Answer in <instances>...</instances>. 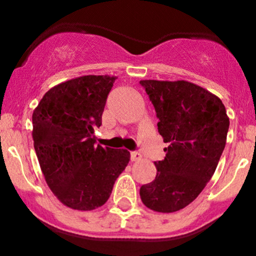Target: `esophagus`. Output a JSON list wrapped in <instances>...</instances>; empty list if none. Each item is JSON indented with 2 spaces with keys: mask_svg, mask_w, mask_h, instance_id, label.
<instances>
[{
  "mask_svg": "<svg viewBox=\"0 0 256 256\" xmlns=\"http://www.w3.org/2000/svg\"><path fill=\"white\" fill-rule=\"evenodd\" d=\"M142 158V156H141V154H138V152H131V161L136 162V161H140V160Z\"/></svg>",
  "mask_w": 256,
  "mask_h": 256,
  "instance_id": "34e87169",
  "label": "esophagus"
}]
</instances>
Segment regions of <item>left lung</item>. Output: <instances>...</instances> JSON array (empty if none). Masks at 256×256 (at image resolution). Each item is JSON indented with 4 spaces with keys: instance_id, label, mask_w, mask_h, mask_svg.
<instances>
[{
    "instance_id": "8db88e82",
    "label": "left lung",
    "mask_w": 256,
    "mask_h": 256,
    "mask_svg": "<svg viewBox=\"0 0 256 256\" xmlns=\"http://www.w3.org/2000/svg\"><path fill=\"white\" fill-rule=\"evenodd\" d=\"M156 110L164 160L140 188L141 200L160 213L187 207L214 174L226 142L229 118L216 95L187 80H141Z\"/></svg>"
}]
</instances>
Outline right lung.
<instances>
[{"label":"right lung","mask_w":256,"mask_h":256,"mask_svg":"<svg viewBox=\"0 0 256 256\" xmlns=\"http://www.w3.org/2000/svg\"><path fill=\"white\" fill-rule=\"evenodd\" d=\"M116 76H84L56 85L32 115L34 150L53 194L66 207L92 210L109 200L130 152L95 146Z\"/></svg>","instance_id":"1"}]
</instances>
